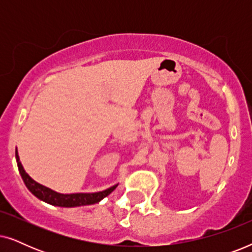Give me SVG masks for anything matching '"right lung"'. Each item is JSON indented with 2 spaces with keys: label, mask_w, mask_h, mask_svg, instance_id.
Instances as JSON below:
<instances>
[{
  "label": "right lung",
  "mask_w": 252,
  "mask_h": 252,
  "mask_svg": "<svg viewBox=\"0 0 252 252\" xmlns=\"http://www.w3.org/2000/svg\"><path fill=\"white\" fill-rule=\"evenodd\" d=\"M16 159L17 165H18V170L20 172L24 182H25L26 187L29 188V190L32 192L34 196H36L37 198H40L41 201L49 203L51 205H57V206H64V208H73V206H82V205H91L98 203L101 199L106 197L109 194L115 190L117 188L116 186H112L106 190L94 192V194H60L51 189L44 187V186L37 184L26 173L24 170L22 163L19 161L18 153L16 150Z\"/></svg>",
  "instance_id": "add662e5"
}]
</instances>
